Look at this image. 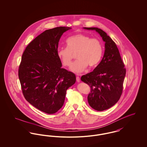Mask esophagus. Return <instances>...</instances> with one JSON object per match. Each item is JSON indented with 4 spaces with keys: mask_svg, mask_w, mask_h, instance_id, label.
I'll list each match as a JSON object with an SVG mask.
<instances>
[{
    "mask_svg": "<svg viewBox=\"0 0 147 147\" xmlns=\"http://www.w3.org/2000/svg\"><path fill=\"white\" fill-rule=\"evenodd\" d=\"M76 81H77V82H80V78H79L78 76L76 77Z\"/></svg>",
    "mask_w": 147,
    "mask_h": 147,
    "instance_id": "esophagus-1",
    "label": "esophagus"
}]
</instances>
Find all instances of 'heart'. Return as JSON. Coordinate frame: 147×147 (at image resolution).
<instances>
[{
    "instance_id": "obj_1",
    "label": "heart",
    "mask_w": 147,
    "mask_h": 147,
    "mask_svg": "<svg viewBox=\"0 0 147 147\" xmlns=\"http://www.w3.org/2000/svg\"><path fill=\"white\" fill-rule=\"evenodd\" d=\"M66 42L67 47L59 49L57 56L64 66L69 67L74 55L76 54L78 59L71 67L73 72L81 73L85 70L88 65L90 67H95L101 61L103 47L98 38L78 33L69 37Z\"/></svg>"
}]
</instances>
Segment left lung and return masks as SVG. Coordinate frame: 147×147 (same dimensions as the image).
Returning a JSON list of instances; mask_svg holds the SVG:
<instances>
[{"label": "left lung", "mask_w": 147, "mask_h": 147, "mask_svg": "<svg viewBox=\"0 0 147 147\" xmlns=\"http://www.w3.org/2000/svg\"><path fill=\"white\" fill-rule=\"evenodd\" d=\"M84 28L95 30L105 42V53L100 63L93 71L81 78L91 88L88 96L90 106L101 111L111 108L120 99L126 69L115 43L107 33L96 27Z\"/></svg>", "instance_id": "obj_1"}]
</instances>
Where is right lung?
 Segmentation results:
<instances>
[{
  "label": "right lung",
  "instance_id": "add662e5",
  "mask_svg": "<svg viewBox=\"0 0 147 147\" xmlns=\"http://www.w3.org/2000/svg\"><path fill=\"white\" fill-rule=\"evenodd\" d=\"M71 28L46 30L24 50L18 69L24 97L35 108L54 114L63 105L66 91L76 82L75 75L61 68L57 56L59 39Z\"/></svg>",
  "mask_w": 147,
  "mask_h": 147
}]
</instances>
